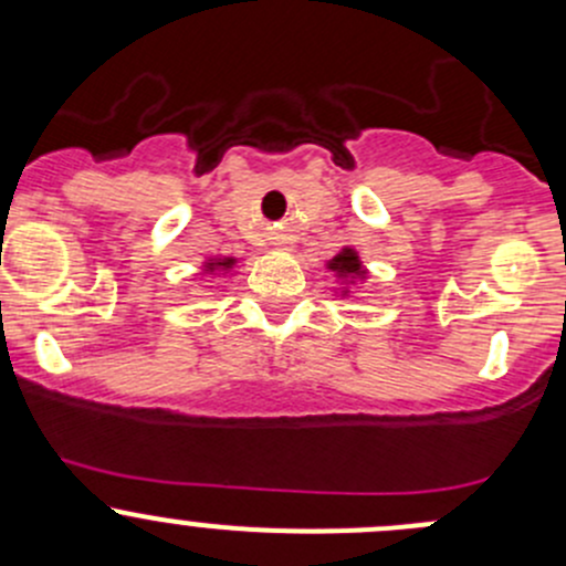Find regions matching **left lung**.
Segmentation results:
<instances>
[{
    "mask_svg": "<svg viewBox=\"0 0 566 566\" xmlns=\"http://www.w3.org/2000/svg\"><path fill=\"white\" fill-rule=\"evenodd\" d=\"M325 268H328V271L334 273L336 282H339V290H336L339 298H353V293H358V287H361L369 276L361 256H358V251L353 247H342L339 254L331 256V260L325 262Z\"/></svg>",
    "mask_w": 566,
    "mask_h": 566,
    "instance_id": "obj_1",
    "label": "left lung"
}]
</instances>
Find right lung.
Wrapping results in <instances>:
<instances>
[{
    "mask_svg": "<svg viewBox=\"0 0 566 566\" xmlns=\"http://www.w3.org/2000/svg\"><path fill=\"white\" fill-rule=\"evenodd\" d=\"M238 265V256H208L197 276H230Z\"/></svg>",
    "mask_w": 566,
    "mask_h": 566,
    "instance_id": "add662e5",
    "label": "right lung"
}]
</instances>
